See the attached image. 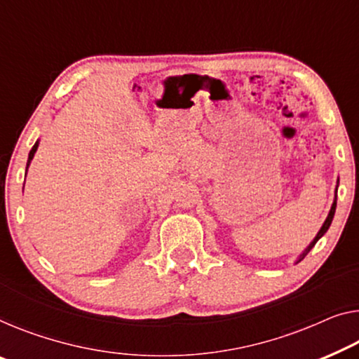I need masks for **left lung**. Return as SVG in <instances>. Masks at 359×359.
<instances>
[{
  "mask_svg": "<svg viewBox=\"0 0 359 359\" xmlns=\"http://www.w3.org/2000/svg\"><path fill=\"white\" fill-rule=\"evenodd\" d=\"M337 189H339V180H337ZM337 189H335V198H334V203H332V206H330V211H329V214H327V217H325V221H324V224H323V227H320V229H319V232H318V235H316V237H314V238H313V242H311V243H309V245H308V247H306V248H304V251H303V253L298 256V258H297V263H295V264H298V263H299V261H302V259L304 258V256H306V255L309 253V250H311V248L314 247V245H316V242H318V240H319L320 237H323V235H324L325 232H327V231H329L330 224H332L334 214H335V208H337Z\"/></svg>",
  "mask_w": 359,
  "mask_h": 359,
  "instance_id": "left-lung-1",
  "label": "left lung"
}]
</instances>
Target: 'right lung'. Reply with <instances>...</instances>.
<instances>
[{"label":"right lung","instance_id":"1","mask_svg":"<svg viewBox=\"0 0 359 359\" xmlns=\"http://www.w3.org/2000/svg\"><path fill=\"white\" fill-rule=\"evenodd\" d=\"M36 148H39V140L35 142L34 148H32V149H30V153H29V159H27V168H25V175H27V169H29V165H30V163H32V159H34V156H35Z\"/></svg>","mask_w":359,"mask_h":359}]
</instances>
